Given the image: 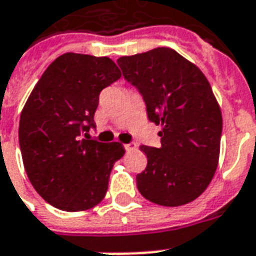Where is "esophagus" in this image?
I'll list each match as a JSON object with an SVG mask.
<instances>
[{
    "label": "esophagus",
    "instance_id": "obj_1",
    "mask_svg": "<svg viewBox=\"0 0 256 256\" xmlns=\"http://www.w3.org/2000/svg\"><path fill=\"white\" fill-rule=\"evenodd\" d=\"M124 149L130 152V150H136L137 149V144L136 142H128V144H124Z\"/></svg>",
    "mask_w": 256,
    "mask_h": 256
}]
</instances>
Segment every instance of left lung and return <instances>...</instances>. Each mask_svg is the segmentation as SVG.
Here are the masks:
<instances>
[{
    "label": "left lung",
    "mask_w": 256,
    "mask_h": 256,
    "mask_svg": "<svg viewBox=\"0 0 256 256\" xmlns=\"http://www.w3.org/2000/svg\"><path fill=\"white\" fill-rule=\"evenodd\" d=\"M118 65L142 96L148 119L162 126V146H140L148 166L137 175L138 191L157 205H186L206 190L218 164L222 116L209 81L168 47L122 56Z\"/></svg>",
    "instance_id": "obj_1"
}]
</instances>
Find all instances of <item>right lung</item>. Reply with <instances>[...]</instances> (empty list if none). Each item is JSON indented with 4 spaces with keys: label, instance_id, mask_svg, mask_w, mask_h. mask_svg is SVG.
<instances>
[{
    "label": "right lung",
    "instance_id": "right-lung-1",
    "mask_svg": "<svg viewBox=\"0 0 256 256\" xmlns=\"http://www.w3.org/2000/svg\"><path fill=\"white\" fill-rule=\"evenodd\" d=\"M120 78L107 56L66 52L42 74L22 108L18 142L28 179L43 200L81 212L103 200L119 142L90 137L100 92Z\"/></svg>",
    "mask_w": 256,
    "mask_h": 256
}]
</instances>
